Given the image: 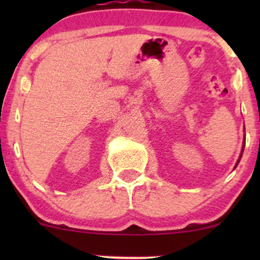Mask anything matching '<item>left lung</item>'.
Here are the masks:
<instances>
[{
  "mask_svg": "<svg viewBox=\"0 0 260 260\" xmlns=\"http://www.w3.org/2000/svg\"><path fill=\"white\" fill-rule=\"evenodd\" d=\"M244 144H246V139L243 140V147H242V151H241V154H240V159L237 160V162H236V165H235V168H237V165H238V162H240V160H241V157H242V154H243V150H244Z\"/></svg>",
  "mask_w": 260,
  "mask_h": 260,
  "instance_id": "1",
  "label": "left lung"
}]
</instances>
